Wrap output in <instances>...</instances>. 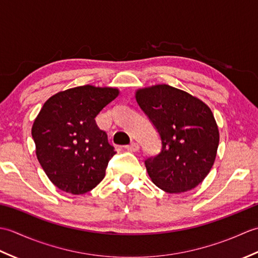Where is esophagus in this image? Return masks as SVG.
I'll return each mask as SVG.
<instances>
[{
  "mask_svg": "<svg viewBox=\"0 0 258 258\" xmlns=\"http://www.w3.org/2000/svg\"><path fill=\"white\" fill-rule=\"evenodd\" d=\"M125 149L130 152H138L140 150V145L136 142H132L130 145L125 146Z\"/></svg>",
  "mask_w": 258,
  "mask_h": 258,
  "instance_id": "34e87169",
  "label": "esophagus"
}]
</instances>
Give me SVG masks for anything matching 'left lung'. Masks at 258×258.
I'll use <instances>...</instances> for the list:
<instances>
[{"instance_id": "left-lung-1", "label": "left lung", "mask_w": 258, "mask_h": 258, "mask_svg": "<svg viewBox=\"0 0 258 258\" xmlns=\"http://www.w3.org/2000/svg\"><path fill=\"white\" fill-rule=\"evenodd\" d=\"M135 98L162 140L160 154L145 161L152 182L167 193L195 188L213 167L220 143L211 108L167 84L139 89Z\"/></svg>"}]
</instances>
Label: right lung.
Masks as SVG:
<instances>
[{"mask_svg":"<svg viewBox=\"0 0 258 258\" xmlns=\"http://www.w3.org/2000/svg\"><path fill=\"white\" fill-rule=\"evenodd\" d=\"M118 94L116 87L87 84L58 92L44 103L32 138L38 162L57 188L84 194L105 176L115 152L95 117Z\"/></svg>","mask_w":258,"mask_h":258,"instance_id":"add662e5","label":"right lung"}]
</instances>
